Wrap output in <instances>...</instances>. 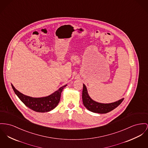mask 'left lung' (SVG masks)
<instances>
[{
  "label": "left lung",
  "instance_id": "8db88e82",
  "mask_svg": "<svg viewBox=\"0 0 148 148\" xmlns=\"http://www.w3.org/2000/svg\"><path fill=\"white\" fill-rule=\"evenodd\" d=\"M82 98L83 104L87 109L92 112L100 114L108 113L114 109L117 108L124 99V98L121 99L118 101L110 103H98L90 98L87 88L85 85L84 84Z\"/></svg>",
  "mask_w": 148,
  "mask_h": 148
}]
</instances>
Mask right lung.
<instances>
[{"label": "right lung", "instance_id": "obj_1", "mask_svg": "<svg viewBox=\"0 0 148 148\" xmlns=\"http://www.w3.org/2000/svg\"><path fill=\"white\" fill-rule=\"evenodd\" d=\"M11 85L15 94L26 106L35 112L41 113L49 112L58 106L60 101L61 92L67 86V85H65L60 87L58 90L49 96L41 98H33L22 94L15 89L12 84Z\"/></svg>", "mask_w": 148, "mask_h": 148}]
</instances>
